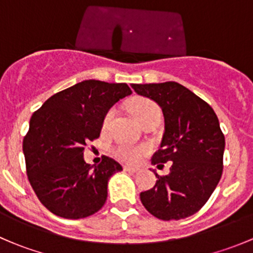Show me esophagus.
Wrapping results in <instances>:
<instances>
[{"mask_svg": "<svg viewBox=\"0 0 253 253\" xmlns=\"http://www.w3.org/2000/svg\"><path fill=\"white\" fill-rule=\"evenodd\" d=\"M124 169H125V171H127V172H132V174H136V172H138V171H139V169H138V168L125 167Z\"/></svg>", "mask_w": 253, "mask_h": 253, "instance_id": "esophagus-1", "label": "esophagus"}]
</instances>
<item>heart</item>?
Listing matches in <instances>:
<instances>
[{"mask_svg":"<svg viewBox=\"0 0 253 253\" xmlns=\"http://www.w3.org/2000/svg\"><path fill=\"white\" fill-rule=\"evenodd\" d=\"M128 108L132 114L134 115L137 120L143 124L147 120L153 119V117H160L159 105L152 99L148 98H136L128 104ZM115 109H109L106 114L104 115L103 121H101V129L108 131L110 128V125L114 120ZM149 152V147L144 144H129V143H119L112 148V154L116 159L121 160L128 164H136L139 160Z\"/></svg>","mask_w":253,"mask_h":253,"instance_id":"obj_1","label":"heart"}]
</instances>
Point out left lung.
<instances>
[{
  "mask_svg": "<svg viewBox=\"0 0 253 253\" xmlns=\"http://www.w3.org/2000/svg\"><path fill=\"white\" fill-rule=\"evenodd\" d=\"M137 94L157 101L165 119L160 149L153 155L158 168L172 162L169 175L141 192L142 205L162 220L193 215L206 205L223 172L225 138L211 106L176 82L132 84Z\"/></svg>",
  "mask_w": 253,
  "mask_h": 253,
  "instance_id": "8db88e82",
  "label": "left lung"
}]
</instances>
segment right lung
Here are the masks:
<instances>
[{
	"mask_svg": "<svg viewBox=\"0 0 253 253\" xmlns=\"http://www.w3.org/2000/svg\"><path fill=\"white\" fill-rule=\"evenodd\" d=\"M132 94L126 83L81 82L53 94L30 117L23 138L28 180L45 208L66 219L96 213L108 197V181L122 167L103 155L91 167L84 148L99 138L106 111Z\"/></svg>",
	"mask_w": 253,
	"mask_h": 253,
	"instance_id": "right-lung-1",
	"label": "right lung"
}]
</instances>
